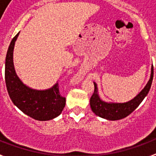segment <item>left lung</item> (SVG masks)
<instances>
[{
  "instance_id": "8db88e82",
  "label": "left lung",
  "mask_w": 156,
  "mask_h": 156,
  "mask_svg": "<svg viewBox=\"0 0 156 156\" xmlns=\"http://www.w3.org/2000/svg\"><path fill=\"white\" fill-rule=\"evenodd\" d=\"M153 75H154V70H153L152 66L150 80L148 81L147 84L146 85L144 89L136 97L133 98V100H131L129 102L123 103V104L106 103L102 101L97 93V85L96 83H94L95 90L90 100L91 110L95 115L102 118L109 120V121H116V120L125 118L129 116L131 112H133L139 106V104L144 100V98L147 96L151 87Z\"/></svg>"
}]
</instances>
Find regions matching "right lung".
Instances as JSON below:
<instances>
[{
  "instance_id": "add662e5",
  "label": "right lung",
  "mask_w": 156,
  "mask_h": 156,
  "mask_svg": "<svg viewBox=\"0 0 156 156\" xmlns=\"http://www.w3.org/2000/svg\"><path fill=\"white\" fill-rule=\"evenodd\" d=\"M19 33L13 38L5 57V79L9 95L13 103L26 115L38 121H48L61 113L66 106V97L56 83L48 90H36L24 85L14 70L13 51Z\"/></svg>"
}]
</instances>
